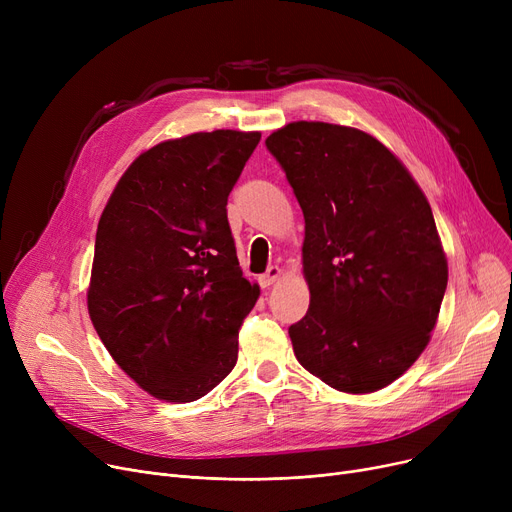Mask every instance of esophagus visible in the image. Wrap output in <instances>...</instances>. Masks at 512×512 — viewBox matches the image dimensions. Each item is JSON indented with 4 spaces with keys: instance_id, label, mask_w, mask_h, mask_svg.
<instances>
[{
    "instance_id": "34e87169",
    "label": "esophagus",
    "mask_w": 512,
    "mask_h": 512,
    "mask_svg": "<svg viewBox=\"0 0 512 512\" xmlns=\"http://www.w3.org/2000/svg\"><path fill=\"white\" fill-rule=\"evenodd\" d=\"M278 278H280V267L278 265H270V267H267V272L259 276V284L263 288H267V286H272Z\"/></svg>"
}]
</instances>
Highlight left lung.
Wrapping results in <instances>:
<instances>
[{
    "label": "left lung",
    "instance_id": "8db88e82",
    "mask_svg": "<svg viewBox=\"0 0 512 512\" xmlns=\"http://www.w3.org/2000/svg\"><path fill=\"white\" fill-rule=\"evenodd\" d=\"M305 215L311 303L288 328L299 363L367 394L429 342L448 284L434 213L396 155L357 128L292 122L265 139Z\"/></svg>",
    "mask_w": 512,
    "mask_h": 512
}]
</instances>
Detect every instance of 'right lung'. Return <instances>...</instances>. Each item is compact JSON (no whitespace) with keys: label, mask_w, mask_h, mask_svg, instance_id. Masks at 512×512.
<instances>
[{"label":"right lung","mask_w":512,"mask_h":512,"mask_svg":"<svg viewBox=\"0 0 512 512\" xmlns=\"http://www.w3.org/2000/svg\"><path fill=\"white\" fill-rule=\"evenodd\" d=\"M259 139L213 130L159 143L101 213L89 315L114 361L159 400L193 402L236 365L259 286L242 278L226 205Z\"/></svg>","instance_id":"right-lung-1"}]
</instances>
